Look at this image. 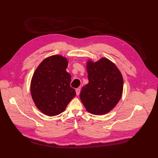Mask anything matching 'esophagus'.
<instances>
[{
	"label": "esophagus",
	"instance_id": "34e87169",
	"mask_svg": "<svg viewBox=\"0 0 158 158\" xmlns=\"http://www.w3.org/2000/svg\"><path fill=\"white\" fill-rule=\"evenodd\" d=\"M76 93H77V96L80 94V89L77 88V89H76Z\"/></svg>",
	"mask_w": 158,
	"mask_h": 158
}]
</instances>
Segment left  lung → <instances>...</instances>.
<instances>
[{"instance_id":"left-lung-1","label":"left lung","mask_w":158,"mask_h":158,"mask_svg":"<svg viewBox=\"0 0 158 158\" xmlns=\"http://www.w3.org/2000/svg\"><path fill=\"white\" fill-rule=\"evenodd\" d=\"M89 83L81 90L80 98L86 110L103 115L113 109L121 98L123 80L117 67L109 60L87 63Z\"/></svg>"}]
</instances>
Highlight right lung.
Here are the masks:
<instances>
[{
    "label": "right lung",
    "instance_id": "add662e5",
    "mask_svg": "<svg viewBox=\"0 0 158 158\" xmlns=\"http://www.w3.org/2000/svg\"><path fill=\"white\" fill-rule=\"evenodd\" d=\"M67 60L60 55L49 56L35 71L31 93L36 107L42 113L54 116L63 112L76 95L70 86L71 77L66 71Z\"/></svg>",
    "mask_w": 158,
    "mask_h": 158
}]
</instances>
